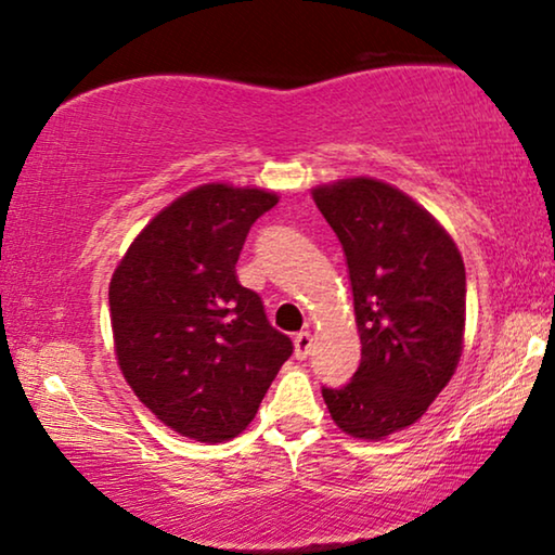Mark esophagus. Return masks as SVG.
<instances>
[{
    "label": "esophagus",
    "mask_w": 555,
    "mask_h": 555,
    "mask_svg": "<svg viewBox=\"0 0 555 555\" xmlns=\"http://www.w3.org/2000/svg\"><path fill=\"white\" fill-rule=\"evenodd\" d=\"M311 346H313V336L309 331H301V334L294 336V357L296 359H306L311 353Z\"/></svg>",
    "instance_id": "34e87169"
}]
</instances>
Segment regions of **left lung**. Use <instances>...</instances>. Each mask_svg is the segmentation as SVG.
I'll use <instances>...</instances> for the list:
<instances>
[{
  "instance_id": "obj_1",
  "label": "left lung",
  "mask_w": 555,
  "mask_h": 555,
  "mask_svg": "<svg viewBox=\"0 0 555 555\" xmlns=\"http://www.w3.org/2000/svg\"><path fill=\"white\" fill-rule=\"evenodd\" d=\"M311 194L341 242L361 336L357 374L321 393L341 431L376 441L416 424L451 382L466 269L446 229L391 184L359 177Z\"/></svg>"
}]
</instances>
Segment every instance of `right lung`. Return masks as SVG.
I'll list each match as a JSON object with an SVG mask.
<instances>
[{
    "mask_svg": "<svg viewBox=\"0 0 555 555\" xmlns=\"http://www.w3.org/2000/svg\"><path fill=\"white\" fill-rule=\"evenodd\" d=\"M276 202L261 189H192L149 221L114 271L121 374L181 436L221 443L242 434L292 357V338L236 279L246 234Z\"/></svg>",
    "mask_w": 555,
    "mask_h": 555,
    "instance_id": "obj_1",
    "label": "right lung"
}]
</instances>
